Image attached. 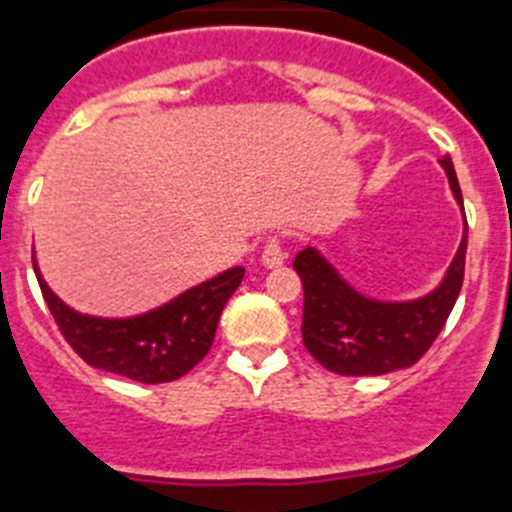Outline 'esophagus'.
Instances as JSON below:
<instances>
[{"label":"esophagus","mask_w":512,"mask_h":512,"mask_svg":"<svg viewBox=\"0 0 512 512\" xmlns=\"http://www.w3.org/2000/svg\"><path fill=\"white\" fill-rule=\"evenodd\" d=\"M262 265L267 267V270H275V267H280L282 262H285V250H282L280 240L277 237H272L270 242L265 245V250H262Z\"/></svg>","instance_id":"esophagus-1"}]
</instances>
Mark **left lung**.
Wrapping results in <instances>:
<instances>
[{
	"label": "left lung",
	"instance_id": "8db88e82",
	"mask_svg": "<svg viewBox=\"0 0 512 512\" xmlns=\"http://www.w3.org/2000/svg\"><path fill=\"white\" fill-rule=\"evenodd\" d=\"M440 167L463 210L453 160L443 157ZM465 247L468 222L458 252L435 290L415 300H377L355 290L315 245H307L297 252L292 267L305 287L302 342L310 355L337 375L355 377L385 375L415 365L443 330L458 300L465 275Z\"/></svg>",
	"mask_w": 512,
	"mask_h": 512
}]
</instances>
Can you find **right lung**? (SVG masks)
Returning <instances> with one entry per match:
<instances>
[{
	"instance_id": "right-lung-1",
	"label": "right lung",
	"mask_w": 512,
	"mask_h": 512,
	"mask_svg": "<svg viewBox=\"0 0 512 512\" xmlns=\"http://www.w3.org/2000/svg\"><path fill=\"white\" fill-rule=\"evenodd\" d=\"M42 295L64 340L87 365L130 380L157 385L187 375L210 352L217 322L245 267H230L155 310L130 317H99L69 307L44 282L34 260Z\"/></svg>"
}]
</instances>
